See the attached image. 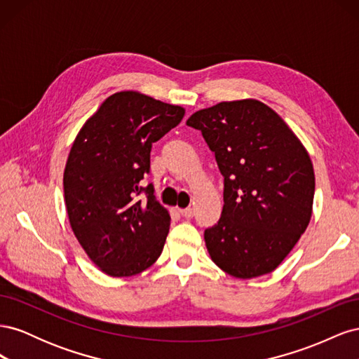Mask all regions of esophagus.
I'll list each match as a JSON object with an SVG mask.
<instances>
[{
  "label": "esophagus",
  "instance_id": "34e87169",
  "mask_svg": "<svg viewBox=\"0 0 359 359\" xmlns=\"http://www.w3.org/2000/svg\"><path fill=\"white\" fill-rule=\"evenodd\" d=\"M180 214L182 217H186V219H191V217L194 215V210L193 208H184V210H180Z\"/></svg>",
  "mask_w": 359,
  "mask_h": 359
}]
</instances>
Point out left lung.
<instances>
[{"label": "left lung", "instance_id": "obj_1", "mask_svg": "<svg viewBox=\"0 0 359 359\" xmlns=\"http://www.w3.org/2000/svg\"><path fill=\"white\" fill-rule=\"evenodd\" d=\"M187 126L202 133L224 178L222 217L203 233L212 262L236 278L271 273L311 217L306 148L271 107L252 99L198 111Z\"/></svg>", "mask_w": 359, "mask_h": 359}]
</instances>
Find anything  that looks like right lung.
Wrapping results in <instances>:
<instances>
[{"label":"right lung","instance_id":"obj_1","mask_svg":"<svg viewBox=\"0 0 359 359\" xmlns=\"http://www.w3.org/2000/svg\"><path fill=\"white\" fill-rule=\"evenodd\" d=\"M182 116L181 106L123 91L106 99L74 139L64 199L79 244L106 274H139L161 255L170 217L153 184L140 181L149 173L153 144Z\"/></svg>","mask_w":359,"mask_h":359}]
</instances>
